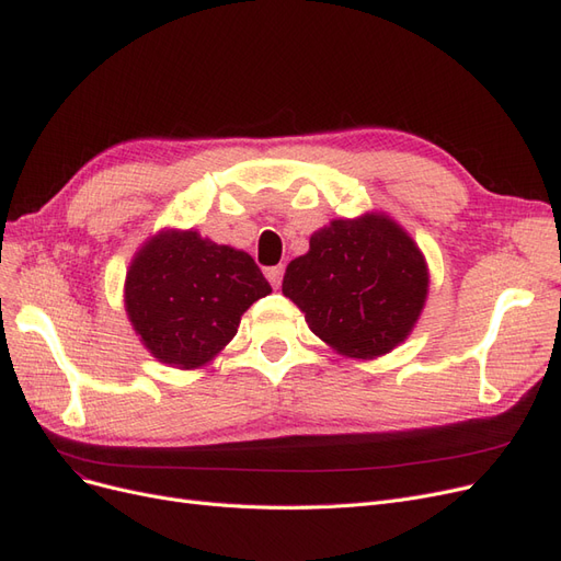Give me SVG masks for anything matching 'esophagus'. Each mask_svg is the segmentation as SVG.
<instances>
[{
  "instance_id": "34e87169",
  "label": "esophagus",
  "mask_w": 561,
  "mask_h": 561,
  "mask_svg": "<svg viewBox=\"0 0 561 561\" xmlns=\"http://www.w3.org/2000/svg\"><path fill=\"white\" fill-rule=\"evenodd\" d=\"M283 264H278V266H271V268H266V278H268V283L271 285H274L276 287V290H278V287H280V283H283Z\"/></svg>"
}]
</instances>
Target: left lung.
<instances>
[{
  "mask_svg": "<svg viewBox=\"0 0 561 561\" xmlns=\"http://www.w3.org/2000/svg\"><path fill=\"white\" fill-rule=\"evenodd\" d=\"M283 295L313 334L348 358L371 360L410 336L428 295L419 245L383 213L332 219L293 260Z\"/></svg>",
  "mask_w": 561,
  "mask_h": 561,
  "instance_id": "left-lung-1",
  "label": "left lung"
}]
</instances>
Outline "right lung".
Masks as SVG:
<instances>
[{
    "instance_id": "obj_1",
    "label": "right lung",
    "mask_w": 561,
    "mask_h": 561,
    "mask_svg": "<svg viewBox=\"0 0 561 561\" xmlns=\"http://www.w3.org/2000/svg\"><path fill=\"white\" fill-rule=\"evenodd\" d=\"M271 285L248 252L201 239L198 231H159L126 274V313L159 363L196 369L210 363L241 316Z\"/></svg>"
}]
</instances>
